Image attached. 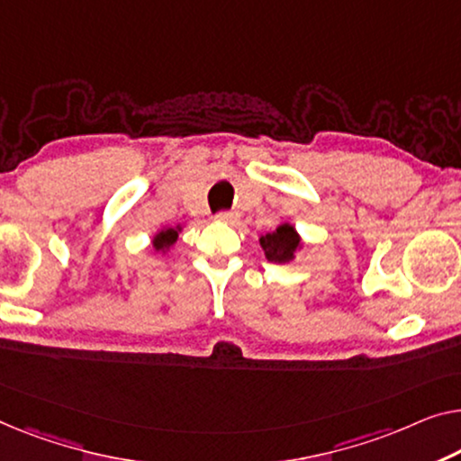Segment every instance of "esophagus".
<instances>
[{
	"mask_svg": "<svg viewBox=\"0 0 461 461\" xmlns=\"http://www.w3.org/2000/svg\"><path fill=\"white\" fill-rule=\"evenodd\" d=\"M215 219H217V221H221V223H233L238 219V215L233 211H219Z\"/></svg>",
	"mask_w": 461,
	"mask_h": 461,
	"instance_id": "34e87169",
	"label": "esophagus"
}]
</instances>
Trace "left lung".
Returning a JSON list of instances; mask_svg holds the SVG:
<instances>
[{
    "label": "left lung",
    "instance_id": "8db88e82",
    "mask_svg": "<svg viewBox=\"0 0 461 461\" xmlns=\"http://www.w3.org/2000/svg\"><path fill=\"white\" fill-rule=\"evenodd\" d=\"M260 246H263L267 258L273 263H287L294 258V252L300 249V238L292 225L284 223L275 231L265 233L260 238Z\"/></svg>",
    "mask_w": 461,
    "mask_h": 461
}]
</instances>
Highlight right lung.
I'll return each instance as SVG.
<instances>
[{"mask_svg": "<svg viewBox=\"0 0 461 461\" xmlns=\"http://www.w3.org/2000/svg\"><path fill=\"white\" fill-rule=\"evenodd\" d=\"M177 240V231L176 230H163V231H159L155 236V240H153V244H155V249L157 250H163V249H167V246H171Z\"/></svg>", "mask_w": 461, "mask_h": 461, "instance_id": "1", "label": "right lung"}]
</instances>
